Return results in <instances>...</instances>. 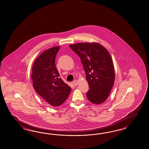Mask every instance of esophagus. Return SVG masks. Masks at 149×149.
Wrapping results in <instances>:
<instances>
[{
  "label": "esophagus",
  "mask_w": 149,
  "mask_h": 149,
  "mask_svg": "<svg viewBox=\"0 0 149 149\" xmlns=\"http://www.w3.org/2000/svg\"><path fill=\"white\" fill-rule=\"evenodd\" d=\"M73 84H74V86H77V84H78V81L77 80H74V81H73Z\"/></svg>",
  "instance_id": "obj_1"
}]
</instances>
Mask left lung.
I'll use <instances>...</instances> for the list:
<instances>
[{
    "label": "left lung",
    "instance_id": "left-lung-1",
    "mask_svg": "<svg viewBox=\"0 0 149 149\" xmlns=\"http://www.w3.org/2000/svg\"><path fill=\"white\" fill-rule=\"evenodd\" d=\"M81 58L89 89L86 95L89 101L98 104L107 99L115 81L113 60L108 51L98 43L69 45Z\"/></svg>",
    "mask_w": 149,
    "mask_h": 149
}]
</instances>
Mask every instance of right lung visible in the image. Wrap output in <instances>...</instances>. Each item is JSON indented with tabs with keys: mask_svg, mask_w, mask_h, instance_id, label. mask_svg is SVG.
Listing matches in <instances>:
<instances>
[{
	"mask_svg": "<svg viewBox=\"0 0 149 149\" xmlns=\"http://www.w3.org/2000/svg\"><path fill=\"white\" fill-rule=\"evenodd\" d=\"M60 47L45 51L33 64V87L41 97L53 107L61 105L69 96L72 88L60 78L55 60Z\"/></svg>",
	"mask_w": 149,
	"mask_h": 149,
	"instance_id": "obj_1",
	"label": "right lung"
}]
</instances>
